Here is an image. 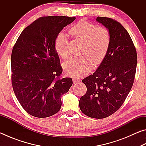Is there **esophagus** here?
<instances>
[{
	"label": "esophagus",
	"mask_w": 146,
	"mask_h": 146,
	"mask_svg": "<svg viewBox=\"0 0 146 146\" xmlns=\"http://www.w3.org/2000/svg\"><path fill=\"white\" fill-rule=\"evenodd\" d=\"M79 82H80V80H78V78H75L73 79V82L74 84H77Z\"/></svg>",
	"instance_id": "34e87169"
}]
</instances>
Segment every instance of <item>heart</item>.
I'll return each mask as SVG.
<instances>
[{
  "label": "heart",
  "instance_id": "heart-1",
  "mask_svg": "<svg viewBox=\"0 0 146 146\" xmlns=\"http://www.w3.org/2000/svg\"><path fill=\"white\" fill-rule=\"evenodd\" d=\"M71 35L84 40L82 53L80 56H71L64 64L68 75L80 77L92 70L93 63L99 64L107 55L110 46L111 36L108 30L103 27L86 21H80L69 30ZM55 48L59 55L66 58L69 55L67 36L60 32L56 36Z\"/></svg>",
  "mask_w": 146,
  "mask_h": 146
}]
</instances>
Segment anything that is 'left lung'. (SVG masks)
<instances>
[{
	"label": "left lung",
	"instance_id": "obj_1",
	"mask_svg": "<svg viewBox=\"0 0 146 146\" xmlns=\"http://www.w3.org/2000/svg\"><path fill=\"white\" fill-rule=\"evenodd\" d=\"M97 21L108 29L111 42L107 55L93 75L84 78L87 91L79 100L84 114L104 118L119 109L131 89L137 55L126 29L115 20L98 17Z\"/></svg>",
	"mask_w": 146,
	"mask_h": 146
}]
</instances>
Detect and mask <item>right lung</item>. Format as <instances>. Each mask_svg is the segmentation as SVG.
<instances>
[{"mask_svg": "<svg viewBox=\"0 0 146 146\" xmlns=\"http://www.w3.org/2000/svg\"><path fill=\"white\" fill-rule=\"evenodd\" d=\"M65 16L42 17L20 35L11 57L12 86L19 103L33 117H51L60 110V97L73 84L62 72L55 48L56 36L75 20Z\"/></svg>", "mask_w": 146, "mask_h": 146, "instance_id": "1", "label": "right lung"}]
</instances>
